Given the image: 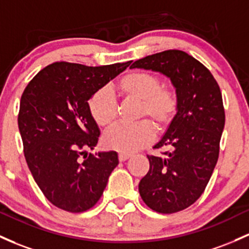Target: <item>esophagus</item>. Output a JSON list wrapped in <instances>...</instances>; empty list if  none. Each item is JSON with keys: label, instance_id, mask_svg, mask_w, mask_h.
Segmentation results:
<instances>
[{"label": "esophagus", "instance_id": "obj_1", "mask_svg": "<svg viewBox=\"0 0 249 249\" xmlns=\"http://www.w3.org/2000/svg\"><path fill=\"white\" fill-rule=\"evenodd\" d=\"M129 158H131V155H129V154H119L120 162H124V160H129Z\"/></svg>", "mask_w": 249, "mask_h": 249}]
</instances>
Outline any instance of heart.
<instances>
[{"label":"heart","instance_id":"heart-1","mask_svg":"<svg viewBox=\"0 0 249 249\" xmlns=\"http://www.w3.org/2000/svg\"><path fill=\"white\" fill-rule=\"evenodd\" d=\"M118 89L123 97L141 103L139 117L149 118L156 129H164L176 116L177 95L171 89H163L160 79L152 73H127L119 80ZM89 111L99 126H111L117 119V103L110 89H102L95 92L89 100ZM152 137L154 131L145 120L132 125L118 124L105 133L104 145L130 154L149 144Z\"/></svg>","mask_w":249,"mask_h":249}]
</instances>
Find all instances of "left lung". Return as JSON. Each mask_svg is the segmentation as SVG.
I'll return each mask as SVG.
<instances>
[{"label": "left lung", "mask_w": 249, "mask_h": 249, "mask_svg": "<svg viewBox=\"0 0 249 249\" xmlns=\"http://www.w3.org/2000/svg\"><path fill=\"white\" fill-rule=\"evenodd\" d=\"M131 68L166 76L176 92V116L154 146H171L173 151L165 152V157L147 156L150 169L138 190L142 200L155 212H179L202 195L217 163L225 127L220 87L208 68L177 49L139 59Z\"/></svg>", "instance_id": "obj_1"}]
</instances>
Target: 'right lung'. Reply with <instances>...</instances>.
<instances>
[{"mask_svg": "<svg viewBox=\"0 0 249 249\" xmlns=\"http://www.w3.org/2000/svg\"><path fill=\"white\" fill-rule=\"evenodd\" d=\"M131 62L100 67L55 62L24 89L18 118L24 157L43 195L60 209L92 208L118 165L116 151L87 152L100 135L89 100Z\"/></svg>", "mask_w": 249, "mask_h": 249, "instance_id": "obj_1", "label": "right lung"}]
</instances>
